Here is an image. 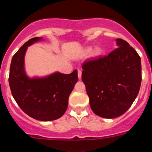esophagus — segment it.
<instances>
[{
	"label": "esophagus",
	"mask_w": 152,
	"mask_h": 152,
	"mask_svg": "<svg viewBox=\"0 0 152 152\" xmlns=\"http://www.w3.org/2000/svg\"><path fill=\"white\" fill-rule=\"evenodd\" d=\"M81 74H82L81 71H80V70H78V72H77V75H78V78L79 79L81 78Z\"/></svg>",
	"instance_id": "esophagus-1"
}]
</instances>
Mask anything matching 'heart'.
<instances>
[{"label": "heart", "mask_w": 152, "mask_h": 152, "mask_svg": "<svg viewBox=\"0 0 152 152\" xmlns=\"http://www.w3.org/2000/svg\"><path fill=\"white\" fill-rule=\"evenodd\" d=\"M102 52H103V51H102L100 47L96 46L93 49L91 47H88V48H86L84 50L83 55L84 56H88V55L91 54V58L92 59H96V58H98L101 56Z\"/></svg>", "instance_id": "obj_1"}]
</instances>
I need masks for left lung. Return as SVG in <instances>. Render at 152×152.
I'll return each instance as SVG.
<instances>
[{
  "label": "left lung",
  "mask_w": 152,
  "mask_h": 152,
  "mask_svg": "<svg viewBox=\"0 0 152 152\" xmlns=\"http://www.w3.org/2000/svg\"><path fill=\"white\" fill-rule=\"evenodd\" d=\"M116 42L119 48L82 66L81 78L91 110L107 119L118 117L128 110L142 81L140 56L125 40L116 39Z\"/></svg>",
  "instance_id": "8db88e82"
}]
</instances>
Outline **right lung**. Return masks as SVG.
Returning <instances> with one entry per match:
<instances>
[{"mask_svg": "<svg viewBox=\"0 0 152 152\" xmlns=\"http://www.w3.org/2000/svg\"><path fill=\"white\" fill-rule=\"evenodd\" d=\"M42 37L27 41L11 60L9 84L18 106L28 116L40 121H52L64 115L68 98L77 82V71L65 75L55 72L45 77H29L25 72L24 58L27 48Z\"/></svg>", "mask_w": 152, "mask_h": 152, "instance_id": "right-lung-1", "label": "right lung"}]
</instances>
